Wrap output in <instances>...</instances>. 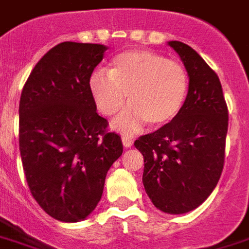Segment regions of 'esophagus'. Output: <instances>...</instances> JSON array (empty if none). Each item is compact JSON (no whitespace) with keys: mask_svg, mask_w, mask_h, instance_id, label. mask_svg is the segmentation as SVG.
Listing matches in <instances>:
<instances>
[{"mask_svg":"<svg viewBox=\"0 0 249 249\" xmlns=\"http://www.w3.org/2000/svg\"><path fill=\"white\" fill-rule=\"evenodd\" d=\"M122 143H123V145L126 147V148H128V147H131V145L134 144V139H132L131 136L123 135L122 136Z\"/></svg>","mask_w":249,"mask_h":249,"instance_id":"1","label":"esophagus"}]
</instances>
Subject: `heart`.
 Returning <instances> with one entry per match:
<instances>
[{"mask_svg":"<svg viewBox=\"0 0 249 249\" xmlns=\"http://www.w3.org/2000/svg\"><path fill=\"white\" fill-rule=\"evenodd\" d=\"M89 88L97 109L105 117L117 115L127 104L130 109L118 118V130L132 132L145 122L153 128L171 123L181 113L189 90L184 65L161 53L131 50L114 57L107 72L96 71Z\"/></svg>","mask_w":249,"mask_h":249,"instance_id":"b5f03b06","label":"heart"}]
</instances>
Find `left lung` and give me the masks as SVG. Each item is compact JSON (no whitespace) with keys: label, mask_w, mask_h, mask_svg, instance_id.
I'll use <instances>...</instances> for the list:
<instances>
[{"label":"left lung","mask_w":249,"mask_h":249,"mask_svg":"<svg viewBox=\"0 0 249 249\" xmlns=\"http://www.w3.org/2000/svg\"><path fill=\"white\" fill-rule=\"evenodd\" d=\"M168 44L188 71V97L176 119L134 144L144 158L149 199L164 213L184 214L199 206L219 181L229 110L219 77L206 61L185 43Z\"/></svg>","instance_id":"1"}]
</instances>
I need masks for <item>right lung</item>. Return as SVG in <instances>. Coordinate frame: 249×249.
Here are the masks:
<instances>
[{
    "mask_svg": "<svg viewBox=\"0 0 249 249\" xmlns=\"http://www.w3.org/2000/svg\"><path fill=\"white\" fill-rule=\"evenodd\" d=\"M107 48L63 42L34 67L19 101V151L39 206L61 222L85 219L123 152L121 136L97 114L89 81Z\"/></svg>",
    "mask_w": 249,
    "mask_h": 249,
    "instance_id": "add662e5",
    "label": "right lung"
}]
</instances>
